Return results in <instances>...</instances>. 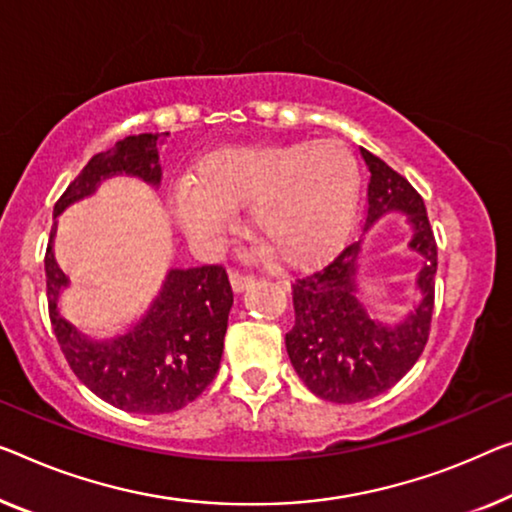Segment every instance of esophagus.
Returning a JSON list of instances; mask_svg holds the SVG:
<instances>
[{"label":"esophagus","mask_w":512,"mask_h":512,"mask_svg":"<svg viewBox=\"0 0 512 512\" xmlns=\"http://www.w3.org/2000/svg\"><path fill=\"white\" fill-rule=\"evenodd\" d=\"M230 282H232V289L236 294L246 292L248 287L255 285V276H248V273H239V271H232L230 273Z\"/></svg>","instance_id":"esophagus-1"}]
</instances>
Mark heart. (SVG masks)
I'll return each instance as SVG.
<instances>
[{
	"label": "heart",
	"instance_id": "heart-1",
	"mask_svg": "<svg viewBox=\"0 0 512 512\" xmlns=\"http://www.w3.org/2000/svg\"><path fill=\"white\" fill-rule=\"evenodd\" d=\"M361 172L338 140L236 144L193 167L172 188L170 207L195 246L213 248L250 204V230L289 266L315 264L354 223Z\"/></svg>",
	"mask_w": 512,
	"mask_h": 512
}]
</instances>
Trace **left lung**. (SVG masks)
Segmentation results:
<instances>
[{
  "mask_svg": "<svg viewBox=\"0 0 512 512\" xmlns=\"http://www.w3.org/2000/svg\"><path fill=\"white\" fill-rule=\"evenodd\" d=\"M361 156L370 172L365 233L384 215L400 212L412 232L408 249L422 269L415 305L398 323L379 320L360 296L364 234L322 271L294 282L296 319L285 335L289 361L312 393L340 404L377 398L414 368L430 335L437 273V243L421 195L368 149L361 147Z\"/></svg>",
  "mask_w": 512,
  "mask_h": 512,
  "instance_id": "obj_1",
  "label": "left lung"
}]
</instances>
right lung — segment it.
Listing matches in <instances>:
<instances>
[{"label": "right lung", "mask_w": 512, "mask_h": 512, "mask_svg": "<svg viewBox=\"0 0 512 512\" xmlns=\"http://www.w3.org/2000/svg\"><path fill=\"white\" fill-rule=\"evenodd\" d=\"M167 133L128 135L96 154L55 204V227L45 253L50 322L68 365L91 393L131 414H170L193 402L220 368L234 294L223 266L170 269L142 317L124 333L94 338L61 315V292L71 280L55 259L57 218L91 197L103 181L133 177L160 188L158 151Z\"/></svg>", "instance_id": "right-lung-1"}]
</instances>
